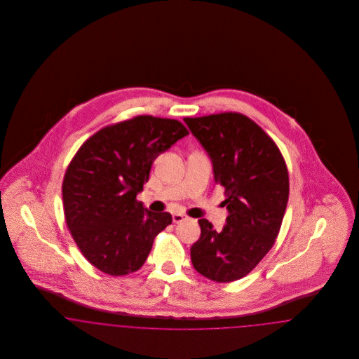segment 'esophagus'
I'll list each match as a JSON object with an SVG mask.
<instances>
[{
  "label": "esophagus",
  "mask_w": 359,
  "mask_h": 359,
  "mask_svg": "<svg viewBox=\"0 0 359 359\" xmlns=\"http://www.w3.org/2000/svg\"><path fill=\"white\" fill-rule=\"evenodd\" d=\"M186 219V215L184 214H180V212H175L172 214V221L175 223H180L182 221Z\"/></svg>",
  "instance_id": "obj_1"
}]
</instances>
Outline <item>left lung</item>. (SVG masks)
I'll list each match as a JSON object with an SVG mask.
<instances>
[{"instance_id":"obj_1","label":"left lung","mask_w":359,"mask_h":359,"mask_svg":"<svg viewBox=\"0 0 359 359\" xmlns=\"http://www.w3.org/2000/svg\"><path fill=\"white\" fill-rule=\"evenodd\" d=\"M184 122L210 156L229 210L221 231L199 219L201 238L191 246V261L212 281H236L256 268L277 238L290 196L287 164L273 140L243 114Z\"/></svg>"}]
</instances>
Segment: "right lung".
Instances as JSON below:
<instances>
[{
    "label": "right lung",
    "mask_w": 359,
    "mask_h": 359,
    "mask_svg": "<svg viewBox=\"0 0 359 359\" xmlns=\"http://www.w3.org/2000/svg\"><path fill=\"white\" fill-rule=\"evenodd\" d=\"M176 120L137 116L104 126L69 163L62 194L69 233L86 259L101 272L138 271L154 239L172 223L170 212H154L136 199L156 157L187 136Z\"/></svg>",
    "instance_id": "obj_1"
}]
</instances>
